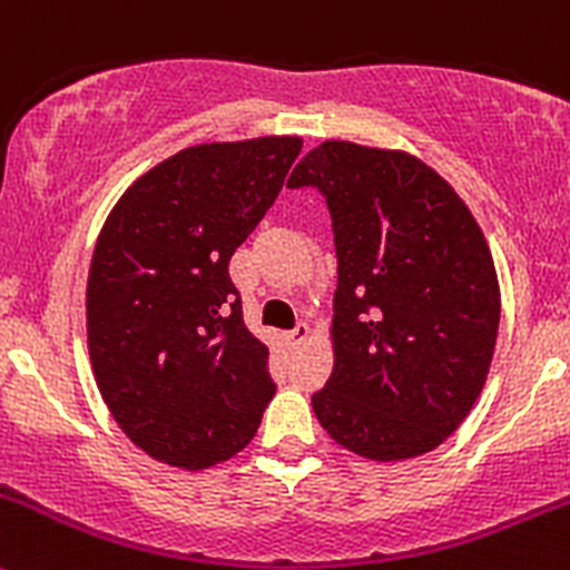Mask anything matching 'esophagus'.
Returning a JSON list of instances; mask_svg holds the SVG:
<instances>
[{"label":"esophagus","mask_w":570,"mask_h":570,"mask_svg":"<svg viewBox=\"0 0 570 570\" xmlns=\"http://www.w3.org/2000/svg\"><path fill=\"white\" fill-rule=\"evenodd\" d=\"M308 340H312V328H308L306 323H297L295 328L286 334V342H289V345H306Z\"/></svg>","instance_id":"34e87169"}]
</instances>
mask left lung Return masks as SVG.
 <instances>
[{"label": "left lung", "instance_id": "1", "mask_svg": "<svg viewBox=\"0 0 570 570\" xmlns=\"http://www.w3.org/2000/svg\"><path fill=\"white\" fill-rule=\"evenodd\" d=\"M286 186H317L334 219V370L312 395L320 425L364 460L429 454L471 414L499 336V275L476 217L420 158L336 138Z\"/></svg>", "mask_w": 570, "mask_h": 570}]
</instances>
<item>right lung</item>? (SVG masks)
<instances>
[{
  "mask_svg": "<svg viewBox=\"0 0 570 570\" xmlns=\"http://www.w3.org/2000/svg\"><path fill=\"white\" fill-rule=\"evenodd\" d=\"M301 147V136L186 147L132 180L99 230L86 286L94 381L130 443L164 465L236 456L275 395L228 262Z\"/></svg>",
  "mask_w": 570,
  "mask_h": 570,
  "instance_id": "add662e5",
  "label": "right lung"
}]
</instances>
